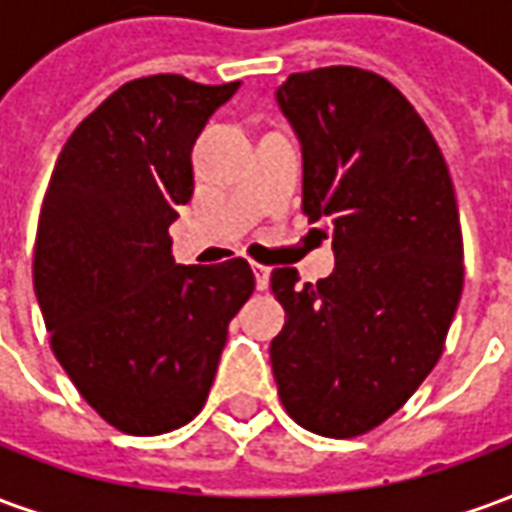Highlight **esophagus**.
<instances>
[{
    "mask_svg": "<svg viewBox=\"0 0 512 512\" xmlns=\"http://www.w3.org/2000/svg\"><path fill=\"white\" fill-rule=\"evenodd\" d=\"M252 271H255L257 290H266L268 288V268L260 266V263H252Z\"/></svg>",
    "mask_w": 512,
    "mask_h": 512,
    "instance_id": "1",
    "label": "esophagus"
}]
</instances>
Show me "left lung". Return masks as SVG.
Instances as JSON below:
<instances>
[{"label":"left lung","mask_w":512,"mask_h":512,"mask_svg":"<svg viewBox=\"0 0 512 512\" xmlns=\"http://www.w3.org/2000/svg\"><path fill=\"white\" fill-rule=\"evenodd\" d=\"M277 104L301 142V211L332 224L334 271L274 268L285 326L271 340L279 400L301 428L354 439L395 414L444 351L463 290V238L436 139L384 76L290 73Z\"/></svg>","instance_id":"8db88e82"}]
</instances>
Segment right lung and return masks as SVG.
I'll return each mask as SVG.
<instances>
[{"label":"right lung","instance_id":"right-lung-1","mask_svg":"<svg viewBox=\"0 0 512 512\" xmlns=\"http://www.w3.org/2000/svg\"><path fill=\"white\" fill-rule=\"evenodd\" d=\"M238 84L178 73L123 84L51 172L35 296L62 370L123 433L158 436L200 414L227 326L255 290L244 257L178 266L169 238L194 191L191 147Z\"/></svg>","mask_w":512,"mask_h":512}]
</instances>
